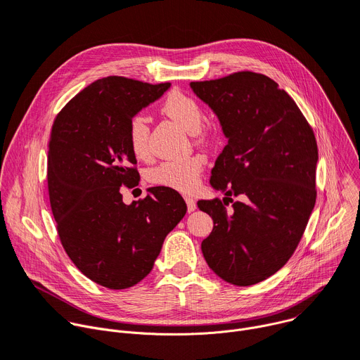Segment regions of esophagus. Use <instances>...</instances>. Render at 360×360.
<instances>
[{
  "label": "esophagus",
  "mask_w": 360,
  "mask_h": 360,
  "mask_svg": "<svg viewBox=\"0 0 360 360\" xmlns=\"http://www.w3.org/2000/svg\"><path fill=\"white\" fill-rule=\"evenodd\" d=\"M184 200H186V203H187V210H188V213H191V212H194V210L197 209L195 200H194L193 197H184Z\"/></svg>",
  "instance_id": "obj_1"
}]
</instances>
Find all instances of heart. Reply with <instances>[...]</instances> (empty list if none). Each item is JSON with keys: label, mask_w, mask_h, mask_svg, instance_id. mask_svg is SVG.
Segmentation results:
<instances>
[{"label": "heart", "mask_w": 360, "mask_h": 360, "mask_svg": "<svg viewBox=\"0 0 360 360\" xmlns=\"http://www.w3.org/2000/svg\"><path fill=\"white\" fill-rule=\"evenodd\" d=\"M162 111L186 131L194 134L200 143L207 141L209 134L202 130L203 110L191 96L180 90H172L162 103ZM148 131L147 120L143 115H136L130 120L127 127V141L131 153L137 158H146L150 154ZM203 169L205 158L202 155H191L181 160L163 162L148 170L147 179L155 186L190 193L200 183Z\"/></svg>", "instance_id": "obj_1"}]
</instances>
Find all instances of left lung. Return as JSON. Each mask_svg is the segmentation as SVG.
<instances>
[{
	"label": "left lung",
	"instance_id": "left-lung-1",
	"mask_svg": "<svg viewBox=\"0 0 360 360\" xmlns=\"http://www.w3.org/2000/svg\"><path fill=\"white\" fill-rule=\"evenodd\" d=\"M190 87L227 139L210 177L226 197L197 202L214 223L203 256L224 282L256 285L288 263L314 207L313 130L293 98L263 74L240 71ZM230 195L243 200L233 202Z\"/></svg>",
	"mask_w": 360,
	"mask_h": 360
}]
</instances>
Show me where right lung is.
Instances as JSON below:
<instances>
[{
    "label": "right lung",
    "mask_w": 360,
    "mask_h": 360,
    "mask_svg": "<svg viewBox=\"0 0 360 360\" xmlns=\"http://www.w3.org/2000/svg\"><path fill=\"white\" fill-rule=\"evenodd\" d=\"M169 89L100 78L65 104L51 129L47 179L61 245L79 271L108 289L141 282L187 212L173 188L150 187L131 205L120 193L140 180L127 141L130 120Z\"/></svg>",
    "instance_id": "add662e5"
}]
</instances>
